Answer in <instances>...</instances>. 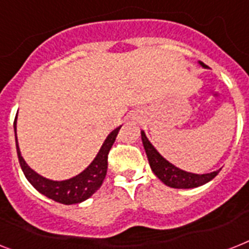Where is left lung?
I'll use <instances>...</instances> for the list:
<instances>
[{
	"instance_id": "1",
	"label": "left lung",
	"mask_w": 249,
	"mask_h": 249,
	"mask_svg": "<svg viewBox=\"0 0 249 249\" xmlns=\"http://www.w3.org/2000/svg\"><path fill=\"white\" fill-rule=\"evenodd\" d=\"M201 65L206 68L203 62H201ZM141 134H142V142L144 145L145 153L148 157L149 166L155 173V175L163 184H166L167 187L178 188V189H189V188L199 187V185L209 183L219 174L220 170L199 175V174L187 173V171L178 169L177 166H174L173 163L163 159L156 149L153 148V145L149 143V141L145 137L144 131H141Z\"/></svg>"
}]
</instances>
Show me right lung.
Instances as JSON below:
<instances>
[{"mask_svg":"<svg viewBox=\"0 0 249 249\" xmlns=\"http://www.w3.org/2000/svg\"><path fill=\"white\" fill-rule=\"evenodd\" d=\"M15 141H16V151H18V157H19L20 166L23 170L25 178L29 180V183L37 189L39 193H42L46 197L51 198L53 201L62 203V205H74V203H80L86 201L90 196L100 189V187L104 183L105 178L107 174V159H108V152L111 147L114 144L116 135H118L120 126L111 131L108 137L105 141L104 145L101 147L100 152L93 160V162L86 170L80 173L76 177L69 179V180L53 181L48 180L46 178L38 175L36 171L30 169L20 153L19 145H18V138H16V118H15Z\"/></svg>","mask_w":249,"mask_h":249,"instance_id":"obj_1","label":"right lung"}]
</instances>
